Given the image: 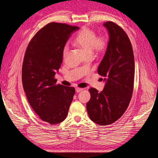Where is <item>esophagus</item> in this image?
<instances>
[{
  "label": "esophagus",
  "instance_id": "1",
  "mask_svg": "<svg viewBox=\"0 0 158 158\" xmlns=\"http://www.w3.org/2000/svg\"><path fill=\"white\" fill-rule=\"evenodd\" d=\"M83 90V88H76V92H77V93H79V92H80L81 91H82Z\"/></svg>",
  "mask_w": 158,
  "mask_h": 158
}]
</instances>
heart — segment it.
<instances>
[{
	"label": "heart",
	"instance_id": "b5f03b06",
	"mask_svg": "<svg viewBox=\"0 0 158 158\" xmlns=\"http://www.w3.org/2000/svg\"><path fill=\"white\" fill-rule=\"evenodd\" d=\"M74 44L82 50L87 56H91L92 52L100 54L107 47V41L104 37H98L93 30L88 27H83L74 41ZM69 47L65 45L63 50V58L67 56Z\"/></svg>",
	"mask_w": 158,
	"mask_h": 158
}]
</instances>
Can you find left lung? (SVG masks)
<instances>
[{"label":"left lung","mask_w":158,"mask_h":158,"mask_svg":"<svg viewBox=\"0 0 158 158\" xmlns=\"http://www.w3.org/2000/svg\"><path fill=\"white\" fill-rule=\"evenodd\" d=\"M103 26L108 31L109 40L98 73L104 77L106 85L101 92L91 88V98L86 104L91 120L102 126L114 123L125 112L135 80V58L127 33L112 22Z\"/></svg>","instance_id":"obj_1"}]
</instances>
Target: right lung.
Instances as JSON below:
<instances>
[{
	"instance_id": "obj_1",
	"label": "right lung",
	"mask_w": 158,
	"mask_h": 158,
	"mask_svg": "<svg viewBox=\"0 0 158 158\" xmlns=\"http://www.w3.org/2000/svg\"><path fill=\"white\" fill-rule=\"evenodd\" d=\"M77 26L52 22L33 36L28 44L22 70L28 102L44 121H63L75 94L73 87L56 84V73L63 63V50Z\"/></svg>"
}]
</instances>
